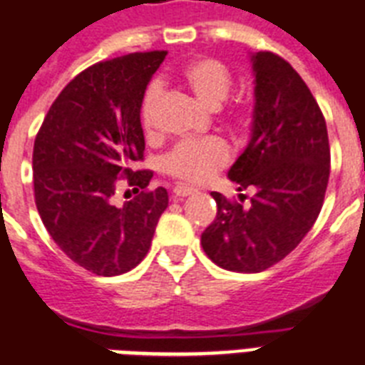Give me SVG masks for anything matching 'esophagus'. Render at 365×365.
<instances>
[{"instance_id":"34e87169","label":"esophagus","mask_w":365,"mask_h":365,"mask_svg":"<svg viewBox=\"0 0 365 365\" xmlns=\"http://www.w3.org/2000/svg\"><path fill=\"white\" fill-rule=\"evenodd\" d=\"M197 190L192 188V186H186V185H177L175 188H173V194H175V197L182 199V197H188V195H194Z\"/></svg>"}]
</instances>
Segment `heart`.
<instances>
[{"label": "heart", "instance_id": "b5f03b06", "mask_svg": "<svg viewBox=\"0 0 365 365\" xmlns=\"http://www.w3.org/2000/svg\"><path fill=\"white\" fill-rule=\"evenodd\" d=\"M177 81L190 90L203 107L216 110L229 98L232 88V76L223 62L210 57H199L186 62L177 71ZM160 98V86L153 83L145 90L140 105V120L145 133H151L155 123V108ZM236 120H245L244 110H235ZM230 160L229 145L220 138L188 140L180 142L164 158V170L170 175L186 182H207Z\"/></svg>", "mask_w": 365, "mask_h": 365}]
</instances>
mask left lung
<instances>
[{
  "label": "left lung",
  "instance_id": "1",
  "mask_svg": "<svg viewBox=\"0 0 365 365\" xmlns=\"http://www.w3.org/2000/svg\"><path fill=\"white\" fill-rule=\"evenodd\" d=\"M251 138L227 175L238 192L253 188L255 195L244 207L212 192L216 220L201 235L207 257L240 273L264 272L301 244L319 216L331 173L325 118L301 76L272 51L251 53Z\"/></svg>",
  "mask_w": 365,
  "mask_h": 365
}]
</instances>
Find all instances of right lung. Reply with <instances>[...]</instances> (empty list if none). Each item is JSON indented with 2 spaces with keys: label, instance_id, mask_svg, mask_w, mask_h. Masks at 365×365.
<instances>
[{
  "label": "right lung",
  "instance_id": "1",
  "mask_svg": "<svg viewBox=\"0 0 365 365\" xmlns=\"http://www.w3.org/2000/svg\"><path fill=\"white\" fill-rule=\"evenodd\" d=\"M166 55L130 53L81 71L58 93L34 140L40 217L53 242L96 275L138 266L168 207L166 188L145 190L153 171H135L145 149L140 105ZM121 176L143 192L116 207L111 195Z\"/></svg>",
  "mask_w": 365,
  "mask_h": 365
}]
</instances>
